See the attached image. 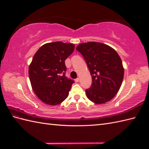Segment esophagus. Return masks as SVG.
Listing matches in <instances>:
<instances>
[{"instance_id":"1","label":"esophagus","mask_w":149,"mask_h":149,"mask_svg":"<svg viewBox=\"0 0 149 149\" xmlns=\"http://www.w3.org/2000/svg\"><path fill=\"white\" fill-rule=\"evenodd\" d=\"M74 80H75V81H76V82H78V81H79V80H80V78H76Z\"/></svg>"}]
</instances>
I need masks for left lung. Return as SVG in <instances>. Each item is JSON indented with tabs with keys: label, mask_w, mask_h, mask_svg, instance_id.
Returning <instances> with one entry per match:
<instances>
[{
	"label": "left lung",
	"mask_w": 149,
	"mask_h": 149,
	"mask_svg": "<svg viewBox=\"0 0 149 149\" xmlns=\"http://www.w3.org/2000/svg\"><path fill=\"white\" fill-rule=\"evenodd\" d=\"M92 76V85L85 90L89 100L103 104L113 99L119 91L124 78L122 62L117 52L109 46L88 42L77 46Z\"/></svg>",
	"instance_id": "8db88e82"
}]
</instances>
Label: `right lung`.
<instances>
[{"instance_id":"right-lung-1","label":"right lung","mask_w":149,"mask_h":149,"mask_svg":"<svg viewBox=\"0 0 149 149\" xmlns=\"http://www.w3.org/2000/svg\"><path fill=\"white\" fill-rule=\"evenodd\" d=\"M74 49L73 44L57 41L42 45L34 55L29 68L30 81L45 103L57 105L68 97L74 81L66 77L65 61Z\"/></svg>"}]
</instances>
